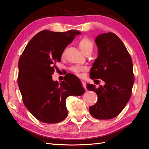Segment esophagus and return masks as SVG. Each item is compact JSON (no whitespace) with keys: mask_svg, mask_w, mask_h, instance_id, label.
<instances>
[{"mask_svg":"<svg viewBox=\"0 0 149 149\" xmlns=\"http://www.w3.org/2000/svg\"><path fill=\"white\" fill-rule=\"evenodd\" d=\"M82 86L84 87V88L86 89V90H87V88H86V83L84 81H82Z\"/></svg>","mask_w":149,"mask_h":149,"instance_id":"esophagus-1","label":"esophagus"}]
</instances>
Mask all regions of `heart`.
I'll list each match as a JSON object with an SVG mask.
<instances>
[{"label":"heart","mask_w":149,"mask_h":149,"mask_svg":"<svg viewBox=\"0 0 149 149\" xmlns=\"http://www.w3.org/2000/svg\"><path fill=\"white\" fill-rule=\"evenodd\" d=\"M78 46L82 53H85L88 52H92L93 49V43L91 40H89L88 38H84L78 42ZM71 70L74 73L77 75H80V72L82 71L86 70L85 67H72Z\"/></svg>","instance_id":"obj_1"}]
</instances>
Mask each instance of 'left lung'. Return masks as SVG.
I'll return each mask as SVG.
<instances>
[{"label": "left lung", "mask_w": 149, "mask_h": 149, "mask_svg": "<svg viewBox=\"0 0 149 149\" xmlns=\"http://www.w3.org/2000/svg\"><path fill=\"white\" fill-rule=\"evenodd\" d=\"M98 56L90 70L93 80H102L104 85L97 88L87 84L89 91L96 93L98 101L89 108L98 119H110L121 112L132 95L134 83L133 63L128 50L118 36L111 32L98 35L95 40Z\"/></svg>", "instance_id": "8db88e82"}]
</instances>
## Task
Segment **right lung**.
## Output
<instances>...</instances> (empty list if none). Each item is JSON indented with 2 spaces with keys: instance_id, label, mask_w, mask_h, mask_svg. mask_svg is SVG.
I'll list each match as a JSON object with an SVG mask.
<instances>
[{
  "instance_id": "add662e5",
  "label": "right lung",
  "mask_w": 149,
  "mask_h": 149,
  "mask_svg": "<svg viewBox=\"0 0 149 149\" xmlns=\"http://www.w3.org/2000/svg\"><path fill=\"white\" fill-rule=\"evenodd\" d=\"M81 34L78 30L65 32L42 30L35 35L25 47L19 60L18 86L23 103L32 116L49 124L62 121L67 116L65 105L69 96H80L85 93L76 77L59 84L53 81V67L64 50Z\"/></svg>"
}]
</instances>
